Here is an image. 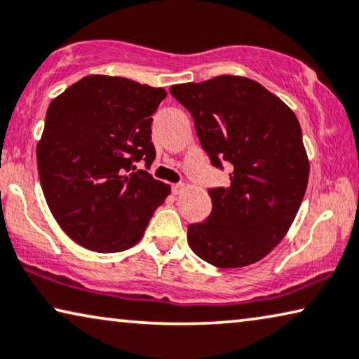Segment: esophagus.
<instances>
[{
	"label": "esophagus",
	"mask_w": 359,
	"mask_h": 359,
	"mask_svg": "<svg viewBox=\"0 0 359 359\" xmlns=\"http://www.w3.org/2000/svg\"><path fill=\"white\" fill-rule=\"evenodd\" d=\"M171 189H173L175 194H180V192L184 189V184L183 183H176V184L171 186Z\"/></svg>",
	"instance_id": "esophagus-1"
}]
</instances>
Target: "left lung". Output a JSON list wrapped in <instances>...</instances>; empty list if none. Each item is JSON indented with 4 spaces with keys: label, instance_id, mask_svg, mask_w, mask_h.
<instances>
[{
    "label": "left lung",
    "instance_id": "obj_1",
    "mask_svg": "<svg viewBox=\"0 0 359 359\" xmlns=\"http://www.w3.org/2000/svg\"><path fill=\"white\" fill-rule=\"evenodd\" d=\"M170 93L191 113L212 167L231 170L226 188L209 189L210 215L188 226L191 249L222 269L261 261L287 235L308 186L298 118L240 76L171 86Z\"/></svg>",
    "mask_w": 359,
    "mask_h": 359
}]
</instances>
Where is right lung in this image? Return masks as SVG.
Segmentation results:
<instances>
[{
	"instance_id": "1",
	"label": "right lung",
	"mask_w": 359,
	"mask_h": 359,
	"mask_svg": "<svg viewBox=\"0 0 359 359\" xmlns=\"http://www.w3.org/2000/svg\"><path fill=\"white\" fill-rule=\"evenodd\" d=\"M165 97L162 87L87 76L50 103L39 176L51 214L72 241L121 252L142 238L170 192L147 171L155 158L152 115Z\"/></svg>"
}]
</instances>
